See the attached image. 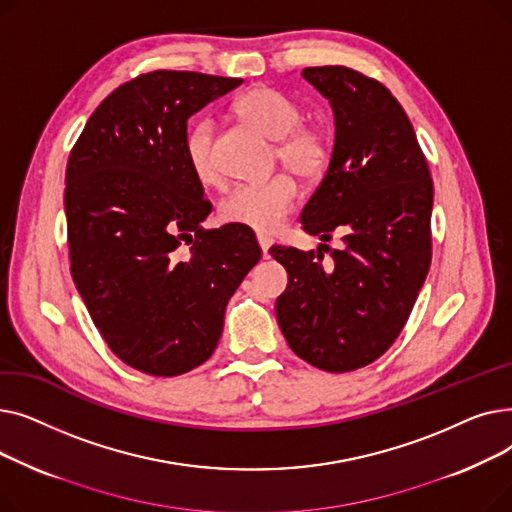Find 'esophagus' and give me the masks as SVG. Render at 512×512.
Here are the masks:
<instances>
[{"label":"esophagus","mask_w":512,"mask_h":512,"mask_svg":"<svg viewBox=\"0 0 512 512\" xmlns=\"http://www.w3.org/2000/svg\"><path fill=\"white\" fill-rule=\"evenodd\" d=\"M257 242H259L263 257H270V255H267V251H270V247H272V238L265 236V234H257Z\"/></svg>","instance_id":"1"}]
</instances>
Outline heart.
<instances>
[{
    "label": "heart",
    "mask_w": 512,
    "mask_h": 512,
    "mask_svg": "<svg viewBox=\"0 0 512 512\" xmlns=\"http://www.w3.org/2000/svg\"><path fill=\"white\" fill-rule=\"evenodd\" d=\"M234 114L276 143V159L293 176L313 182L326 174L332 161L328 132L303 122L297 101L272 87H255L234 101ZM182 153L193 178L207 188L224 184L215 157V128L209 118L188 126ZM299 186L289 174H278L259 184H240L220 201V220L259 234L276 232L297 205Z\"/></svg>",
    "instance_id": "b5f03b06"
}]
</instances>
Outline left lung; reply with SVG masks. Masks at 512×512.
Instances as JSON below:
<instances>
[{"label":"left lung","instance_id":"obj_1","mask_svg":"<svg viewBox=\"0 0 512 512\" xmlns=\"http://www.w3.org/2000/svg\"><path fill=\"white\" fill-rule=\"evenodd\" d=\"M303 78L330 99L336 141L301 224L321 240L344 232V247L328 261L270 249L288 272L276 317L294 355L346 373L380 359L413 311L432 263L434 182L409 116L380 80L346 66L305 68Z\"/></svg>","mask_w":512,"mask_h":512}]
</instances>
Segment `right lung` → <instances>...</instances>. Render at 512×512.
<instances>
[{"instance_id":"add662e5","label":"right lung","mask_w":512,"mask_h":512,"mask_svg":"<svg viewBox=\"0 0 512 512\" xmlns=\"http://www.w3.org/2000/svg\"><path fill=\"white\" fill-rule=\"evenodd\" d=\"M240 83L141 74L99 103L68 157L72 280L112 353L155 378L213 355L228 299L261 259L253 230L201 226L211 203L182 153L188 118Z\"/></svg>"}]
</instances>
